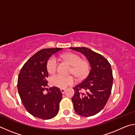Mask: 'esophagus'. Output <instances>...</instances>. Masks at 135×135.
<instances>
[{"instance_id": "esophagus-1", "label": "esophagus", "mask_w": 135, "mask_h": 135, "mask_svg": "<svg viewBox=\"0 0 135 135\" xmlns=\"http://www.w3.org/2000/svg\"><path fill=\"white\" fill-rule=\"evenodd\" d=\"M61 92H62V93H64L65 92V89H61Z\"/></svg>"}]
</instances>
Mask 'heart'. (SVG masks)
Masks as SVG:
<instances>
[{
	"instance_id": "b5f03b06",
	"label": "heart",
	"mask_w": 135,
	"mask_h": 135,
	"mask_svg": "<svg viewBox=\"0 0 135 135\" xmlns=\"http://www.w3.org/2000/svg\"><path fill=\"white\" fill-rule=\"evenodd\" d=\"M63 58L70 62L73 66L72 71L79 77H83L88 74L89 71V66L86 61H81L79 55L74 54H67L63 55ZM58 61L55 57H52L49 59L47 63V71L53 74L56 71ZM51 83L53 86L59 88H65L72 85L76 82V79L72 76H64L61 74H56L51 77L50 79Z\"/></svg>"
}]
</instances>
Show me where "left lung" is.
<instances>
[{
	"label": "left lung",
	"mask_w": 135,
	"mask_h": 135,
	"mask_svg": "<svg viewBox=\"0 0 135 135\" xmlns=\"http://www.w3.org/2000/svg\"><path fill=\"white\" fill-rule=\"evenodd\" d=\"M85 56L91 69L84 80L73 88L72 98L74 109L77 114L90 117L102 110L108 101L113 86V72L110 64L104 57L87 47H69ZM83 88L85 93H81Z\"/></svg>",
	"instance_id": "1"
}]
</instances>
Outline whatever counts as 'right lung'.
Returning <instances> with one entry per match:
<instances>
[{
	"mask_svg": "<svg viewBox=\"0 0 135 135\" xmlns=\"http://www.w3.org/2000/svg\"><path fill=\"white\" fill-rule=\"evenodd\" d=\"M62 48L43 49L25 63L18 78V90L22 103L34 117L49 120L58 113L62 93L56 87L49 88L47 94L43 91L47 86V61L52 55Z\"/></svg>",
	"mask_w": 135,
	"mask_h": 135,
	"instance_id": "obj_1",
	"label": "right lung"
}]
</instances>
